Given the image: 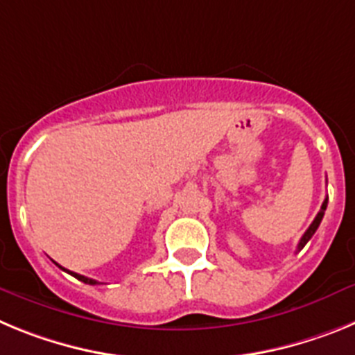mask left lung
<instances>
[{
  "label": "left lung",
  "mask_w": 355,
  "mask_h": 355,
  "mask_svg": "<svg viewBox=\"0 0 355 355\" xmlns=\"http://www.w3.org/2000/svg\"><path fill=\"white\" fill-rule=\"evenodd\" d=\"M327 200H329V199H327V197H325L324 205H322V208H320L318 215L315 216V220L311 222V225H309V227H307V231H306V233H304V236L300 238L299 245H297V250H302V247L306 245L307 241L311 240V236H313V234H315V231H316V229H318L320 222H322V218H324V213H325V209H327Z\"/></svg>",
  "instance_id": "8db88e82"
}]
</instances>
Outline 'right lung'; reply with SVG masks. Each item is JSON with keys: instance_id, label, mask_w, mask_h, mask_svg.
<instances>
[{"instance_id": "right-lung-1", "label": "right lung", "mask_w": 355, "mask_h": 355, "mask_svg": "<svg viewBox=\"0 0 355 355\" xmlns=\"http://www.w3.org/2000/svg\"><path fill=\"white\" fill-rule=\"evenodd\" d=\"M56 265H58V263H56ZM58 266H60V265H58ZM60 268H62V270L69 272V274H71L72 277H76L78 281H81V283H85V284H92V286H94V284H99V283H97V281H94V279H89V277H85V275H80V274H76V272H71V270H67V268H64V266H60Z\"/></svg>"}]
</instances>
